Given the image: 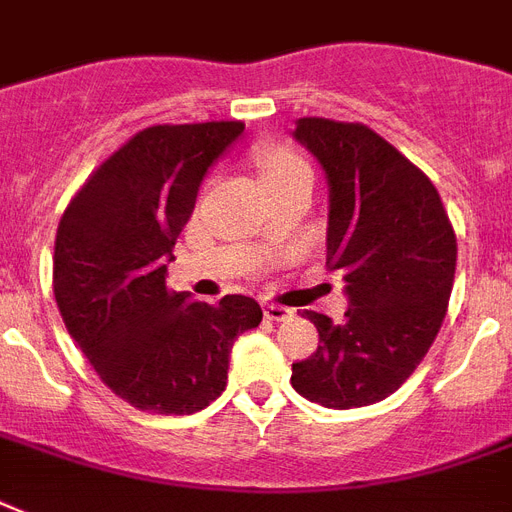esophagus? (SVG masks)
<instances>
[{"label":"esophagus","instance_id":"1","mask_svg":"<svg viewBox=\"0 0 512 512\" xmlns=\"http://www.w3.org/2000/svg\"><path fill=\"white\" fill-rule=\"evenodd\" d=\"M263 313H265V319H268V321L292 319V311H289V308H284V305H276V303H265Z\"/></svg>","mask_w":512,"mask_h":512}]
</instances>
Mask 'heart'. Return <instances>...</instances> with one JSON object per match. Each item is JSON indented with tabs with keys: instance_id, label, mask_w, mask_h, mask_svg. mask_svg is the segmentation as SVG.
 Here are the masks:
<instances>
[{
	"instance_id": "heart-1",
	"label": "heart",
	"mask_w": 512,
	"mask_h": 512,
	"mask_svg": "<svg viewBox=\"0 0 512 512\" xmlns=\"http://www.w3.org/2000/svg\"><path fill=\"white\" fill-rule=\"evenodd\" d=\"M257 172L265 185L273 183H287V180H297V177H311V167L284 146H271L263 148L257 154Z\"/></svg>"
}]
</instances>
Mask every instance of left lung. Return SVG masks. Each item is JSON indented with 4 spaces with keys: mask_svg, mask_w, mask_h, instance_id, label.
Returning a JSON list of instances; mask_svg holds the SVG:
<instances>
[{
    "mask_svg": "<svg viewBox=\"0 0 512 512\" xmlns=\"http://www.w3.org/2000/svg\"><path fill=\"white\" fill-rule=\"evenodd\" d=\"M292 138L327 175V265L348 295L342 324L303 313L321 345L292 364V388L327 409L369 406L401 388L436 340L457 239L436 185L369 127L305 116Z\"/></svg>",
    "mask_w": 512,
    "mask_h": 512,
    "instance_id": "1",
    "label": "left lung"
}]
</instances>
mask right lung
Wrapping results in <instances>:
<instances>
[{
	"label": "right lung",
	"instance_id": "1",
	"mask_svg": "<svg viewBox=\"0 0 512 512\" xmlns=\"http://www.w3.org/2000/svg\"><path fill=\"white\" fill-rule=\"evenodd\" d=\"M241 132V122L148 127L92 172L60 217L52 289L63 324L100 380L143 412L212 404L236 337L263 321L252 297L207 305L167 289L201 180Z\"/></svg>",
	"mask_w": 512,
	"mask_h": 512
}]
</instances>
